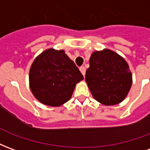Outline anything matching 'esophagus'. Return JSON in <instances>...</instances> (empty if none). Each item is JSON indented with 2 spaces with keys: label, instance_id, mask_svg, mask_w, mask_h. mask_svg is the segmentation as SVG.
I'll return each instance as SVG.
<instances>
[{
  "label": "esophagus",
  "instance_id": "obj_1",
  "mask_svg": "<svg viewBox=\"0 0 150 150\" xmlns=\"http://www.w3.org/2000/svg\"><path fill=\"white\" fill-rule=\"evenodd\" d=\"M79 70H80V71H81V73L83 74V75L84 76L85 72H86V68H85L84 67H81L79 68Z\"/></svg>",
  "mask_w": 150,
  "mask_h": 150
}]
</instances>
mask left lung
Segmentation results:
<instances>
[{
    "label": "left lung",
    "mask_w": 150,
    "mask_h": 150,
    "mask_svg": "<svg viewBox=\"0 0 150 150\" xmlns=\"http://www.w3.org/2000/svg\"><path fill=\"white\" fill-rule=\"evenodd\" d=\"M85 79L92 96L102 104L122 102L132 86V73L125 59L108 49L95 51Z\"/></svg>",
    "instance_id": "obj_1"
}]
</instances>
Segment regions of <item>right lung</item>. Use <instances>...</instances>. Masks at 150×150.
Masks as SVG:
<instances>
[{"label":"right lung","mask_w":150,"mask_h":150,"mask_svg":"<svg viewBox=\"0 0 150 150\" xmlns=\"http://www.w3.org/2000/svg\"><path fill=\"white\" fill-rule=\"evenodd\" d=\"M30 87L42 104L58 107L71 99L77 83L83 76L63 50H46L31 65Z\"/></svg>","instance_id":"right-lung-1"}]
</instances>
